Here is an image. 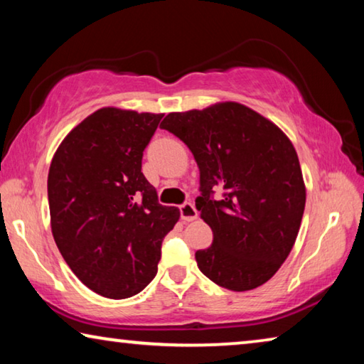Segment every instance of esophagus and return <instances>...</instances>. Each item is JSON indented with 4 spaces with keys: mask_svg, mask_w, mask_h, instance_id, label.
Wrapping results in <instances>:
<instances>
[{
    "mask_svg": "<svg viewBox=\"0 0 364 364\" xmlns=\"http://www.w3.org/2000/svg\"><path fill=\"white\" fill-rule=\"evenodd\" d=\"M180 212H181V220L184 222H193L198 218V210H196L193 203H184L180 207Z\"/></svg>",
    "mask_w": 364,
    "mask_h": 364,
    "instance_id": "1",
    "label": "esophagus"
}]
</instances>
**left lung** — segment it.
I'll use <instances>...</instances> for the list:
<instances>
[{
    "instance_id": "left-lung-1",
    "label": "left lung",
    "mask_w": 364,
    "mask_h": 364,
    "mask_svg": "<svg viewBox=\"0 0 364 364\" xmlns=\"http://www.w3.org/2000/svg\"><path fill=\"white\" fill-rule=\"evenodd\" d=\"M186 144L200 171L196 209L213 241L196 261L232 291L261 287L285 262L301 225L306 186L291 141L238 102L168 113L160 124ZM224 189L222 200L213 191Z\"/></svg>"
}]
</instances>
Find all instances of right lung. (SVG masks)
<instances>
[{"label": "right lung", "instance_id": "1", "mask_svg": "<svg viewBox=\"0 0 364 364\" xmlns=\"http://www.w3.org/2000/svg\"><path fill=\"white\" fill-rule=\"evenodd\" d=\"M164 114L100 108L56 149L48 171L51 233L69 269L92 291L123 299L157 274L165 235L180 218L159 204L142 152Z\"/></svg>", "mask_w": 364, "mask_h": 364}]
</instances>
